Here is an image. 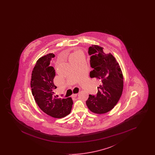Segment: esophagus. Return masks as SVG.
Here are the masks:
<instances>
[{"label": "esophagus", "instance_id": "1", "mask_svg": "<svg viewBox=\"0 0 155 155\" xmlns=\"http://www.w3.org/2000/svg\"><path fill=\"white\" fill-rule=\"evenodd\" d=\"M77 94H73L72 95H71V97H77Z\"/></svg>", "mask_w": 155, "mask_h": 155}]
</instances>
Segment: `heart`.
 <instances>
[{"mask_svg": "<svg viewBox=\"0 0 155 155\" xmlns=\"http://www.w3.org/2000/svg\"><path fill=\"white\" fill-rule=\"evenodd\" d=\"M81 56H82V52L80 50H75L72 54L70 56V61L74 60V59L78 58V57H80Z\"/></svg>", "mask_w": 155, "mask_h": 155, "instance_id": "heart-1", "label": "heart"}]
</instances>
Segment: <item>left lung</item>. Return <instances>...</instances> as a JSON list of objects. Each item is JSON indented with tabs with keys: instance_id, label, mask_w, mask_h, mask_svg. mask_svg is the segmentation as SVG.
<instances>
[{
	"instance_id": "1",
	"label": "left lung",
	"mask_w": 155,
	"mask_h": 155,
	"mask_svg": "<svg viewBox=\"0 0 155 155\" xmlns=\"http://www.w3.org/2000/svg\"><path fill=\"white\" fill-rule=\"evenodd\" d=\"M91 66L93 70L90 77L101 82L96 96L89 95L87 106L92 112L104 114L111 110L121 96L124 80L121 69L117 61L111 53H105L103 48L92 45L89 48Z\"/></svg>"
}]
</instances>
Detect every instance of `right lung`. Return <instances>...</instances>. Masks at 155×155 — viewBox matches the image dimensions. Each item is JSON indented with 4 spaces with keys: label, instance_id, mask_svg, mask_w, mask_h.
<instances>
[{
    "label": "right lung",
    "instance_id": "1",
    "mask_svg": "<svg viewBox=\"0 0 155 155\" xmlns=\"http://www.w3.org/2000/svg\"><path fill=\"white\" fill-rule=\"evenodd\" d=\"M53 53L42 56L37 61L33 68L31 79L32 94L39 107L46 114L52 117L61 118L68 115L73 104L71 97L56 98L54 96L53 78L55 70L50 66Z\"/></svg>",
    "mask_w": 155,
    "mask_h": 155
}]
</instances>
